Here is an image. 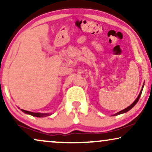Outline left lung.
Listing matches in <instances>:
<instances>
[{
  "instance_id": "obj_1",
  "label": "left lung",
  "mask_w": 152,
  "mask_h": 152,
  "mask_svg": "<svg viewBox=\"0 0 152 152\" xmlns=\"http://www.w3.org/2000/svg\"><path fill=\"white\" fill-rule=\"evenodd\" d=\"M143 86H144V84H143V86H142V89H141V91H140V93H139V95H138V96L137 97V98L136 99V100H135L134 102H133L132 104H131L129 107H128L127 108H126V109H124V110H122V111H120V112H118L117 113H115V114H114V115H120V114H122V113H126V112H127V111H129L130 109H132L133 107H134L135 105H136V104L138 102V101L139 100V99H140V95H141V94H142V89H143Z\"/></svg>"
}]
</instances>
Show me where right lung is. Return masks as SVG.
I'll return each mask as SVG.
<instances>
[{"mask_svg":"<svg viewBox=\"0 0 152 152\" xmlns=\"http://www.w3.org/2000/svg\"><path fill=\"white\" fill-rule=\"evenodd\" d=\"M21 111L27 114H30V115L34 116V117H38V118H43V117H46V116H49L50 115V113H34V112H31V111H26V110L23 109H20Z\"/></svg>","mask_w":152,"mask_h":152,"instance_id":"add662e5","label":"right lung"}]
</instances>
